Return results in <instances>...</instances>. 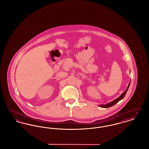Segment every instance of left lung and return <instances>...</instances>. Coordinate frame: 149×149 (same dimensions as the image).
<instances>
[{
	"label": "left lung",
	"instance_id": "left-lung-1",
	"mask_svg": "<svg viewBox=\"0 0 149 149\" xmlns=\"http://www.w3.org/2000/svg\"><path fill=\"white\" fill-rule=\"evenodd\" d=\"M130 81H131V80H130ZM130 83H129V84H128V85L127 88L126 90L123 93L120 95V96L119 97H118L117 99H114L113 101H112V102H111L107 103L106 104H100V105H99V107H101V108H109V107L113 106L114 104H116L117 103H118L119 101H120V100H122V99L124 98L125 95H126V93L127 92L128 88H129V86H130Z\"/></svg>",
	"mask_w": 149,
	"mask_h": 149
}]
</instances>
